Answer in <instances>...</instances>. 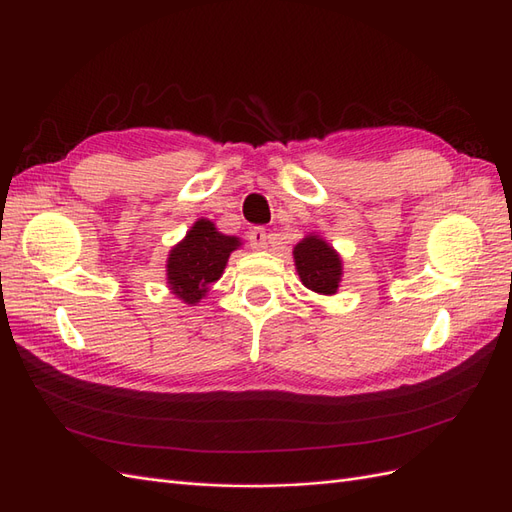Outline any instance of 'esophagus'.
Returning <instances> with one entry per match:
<instances>
[{
	"label": "esophagus",
	"mask_w": 512,
	"mask_h": 512,
	"mask_svg": "<svg viewBox=\"0 0 512 512\" xmlns=\"http://www.w3.org/2000/svg\"><path fill=\"white\" fill-rule=\"evenodd\" d=\"M250 245H252V250H267V247H269V232L265 228H254L250 232Z\"/></svg>",
	"instance_id": "34e87169"
}]
</instances>
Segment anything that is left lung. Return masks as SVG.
<instances>
[{"label": "left lung", "instance_id": "1", "mask_svg": "<svg viewBox=\"0 0 512 512\" xmlns=\"http://www.w3.org/2000/svg\"><path fill=\"white\" fill-rule=\"evenodd\" d=\"M294 265L301 282L314 292L335 294L342 277V260L329 243L318 237H307L294 247Z\"/></svg>", "mask_w": 512, "mask_h": 512}]
</instances>
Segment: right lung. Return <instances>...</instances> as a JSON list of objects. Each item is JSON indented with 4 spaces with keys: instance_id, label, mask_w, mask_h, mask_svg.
I'll return each mask as SVG.
<instances>
[{
    "instance_id": "add662e5",
    "label": "right lung",
    "mask_w": 512,
    "mask_h": 512,
    "mask_svg": "<svg viewBox=\"0 0 512 512\" xmlns=\"http://www.w3.org/2000/svg\"><path fill=\"white\" fill-rule=\"evenodd\" d=\"M241 243L215 230L213 222L198 220L185 239L170 250L168 284L185 303H198L205 297L209 284L218 282L228 256Z\"/></svg>"
}]
</instances>
